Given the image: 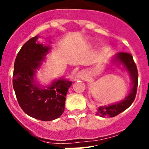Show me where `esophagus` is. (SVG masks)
<instances>
[{
  "mask_svg": "<svg viewBox=\"0 0 149 149\" xmlns=\"http://www.w3.org/2000/svg\"><path fill=\"white\" fill-rule=\"evenodd\" d=\"M76 78L79 79H84L86 78V72L84 70H81L76 74Z\"/></svg>",
  "mask_w": 149,
  "mask_h": 149,
  "instance_id": "esophagus-1",
  "label": "esophagus"
}]
</instances>
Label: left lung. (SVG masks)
<instances>
[{"mask_svg":"<svg viewBox=\"0 0 149 149\" xmlns=\"http://www.w3.org/2000/svg\"><path fill=\"white\" fill-rule=\"evenodd\" d=\"M115 60L123 63L130 74L132 81H133V88L129 95L120 102L96 108V114L102 118H106V117L113 118L127 109L134 101L136 92H137L139 73H138L137 67L133 61L131 54L127 53V52H120L115 55Z\"/></svg>","mask_w":149,"mask_h":149,"instance_id":"1","label":"left lung"}]
</instances>
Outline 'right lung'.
Masks as SVG:
<instances>
[{
	"label": "right lung",
	"mask_w": 149,
	"mask_h": 149,
	"mask_svg": "<svg viewBox=\"0 0 149 149\" xmlns=\"http://www.w3.org/2000/svg\"><path fill=\"white\" fill-rule=\"evenodd\" d=\"M28 40L18 52L14 63L13 86L18 103L29 116L42 121L59 118L64 112L65 97L71 81L60 79L46 88L34 83L36 69L40 66L49 47Z\"/></svg>",
	"instance_id": "add662e5"
}]
</instances>
